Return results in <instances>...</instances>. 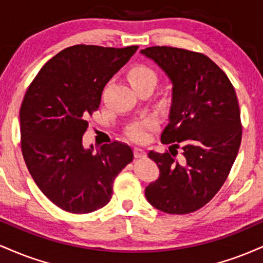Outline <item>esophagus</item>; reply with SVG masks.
Returning a JSON list of instances; mask_svg holds the SVG:
<instances>
[{"mask_svg": "<svg viewBox=\"0 0 263 263\" xmlns=\"http://www.w3.org/2000/svg\"><path fill=\"white\" fill-rule=\"evenodd\" d=\"M134 155H135L136 158H142V157L146 156V151L142 149V148H138V147H135Z\"/></svg>", "mask_w": 263, "mask_h": 263, "instance_id": "1", "label": "esophagus"}]
</instances>
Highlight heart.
<instances>
[{
    "label": "heart",
    "mask_w": 263,
    "mask_h": 263,
    "mask_svg": "<svg viewBox=\"0 0 263 263\" xmlns=\"http://www.w3.org/2000/svg\"><path fill=\"white\" fill-rule=\"evenodd\" d=\"M143 81H157V75L148 66H136L129 71V83L131 85L143 83ZM156 122L153 120H142L132 123L127 129V136L135 142H146L149 137V132L155 128Z\"/></svg>",
    "instance_id": "obj_1"
}]
</instances>
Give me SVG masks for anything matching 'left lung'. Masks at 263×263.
<instances>
[{"instance_id":"1","label":"left lung","mask_w":263,"mask_h":263,"mask_svg":"<svg viewBox=\"0 0 263 263\" xmlns=\"http://www.w3.org/2000/svg\"><path fill=\"white\" fill-rule=\"evenodd\" d=\"M152 59L173 84L170 119L162 143L182 146L183 162L149 151L159 177L144 190L147 200L167 214H189L209 203L225 183L242 136L240 108L226 74L206 55L173 47H149Z\"/></svg>"}]
</instances>
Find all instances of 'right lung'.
<instances>
[{"label":"right lung","instance_id":"add662e5","mask_svg":"<svg viewBox=\"0 0 263 263\" xmlns=\"http://www.w3.org/2000/svg\"><path fill=\"white\" fill-rule=\"evenodd\" d=\"M138 49L78 44L65 48L39 70L20 111L21 147L42 193L73 214L105 206L115 178L134 153L112 142L84 148L89 115L99 108L102 90Z\"/></svg>","mask_w":263,"mask_h":263}]
</instances>
